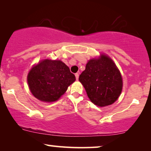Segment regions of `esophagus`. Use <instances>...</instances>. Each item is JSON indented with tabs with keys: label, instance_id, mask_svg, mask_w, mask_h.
<instances>
[{
	"label": "esophagus",
	"instance_id": "esophagus-1",
	"mask_svg": "<svg viewBox=\"0 0 151 151\" xmlns=\"http://www.w3.org/2000/svg\"><path fill=\"white\" fill-rule=\"evenodd\" d=\"M75 76H76V80H78V78H79V73H76L75 74Z\"/></svg>",
	"mask_w": 151,
	"mask_h": 151
}]
</instances>
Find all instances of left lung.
<instances>
[{"label": "left lung", "instance_id": "1", "mask_svg": "<svg viewBox=\"0 0 151 151\" xmlns=\"http://www.w3.org/2000/svg\"><path fill=\"white\" fill-rule=\"evenodd\" d=\"M79 80L91 101L99 106L112 104L122 90L120 72L112 60L105 55L90 60L80 75Z\"/></svg>", "mask_w": 151, "mask_h": 151}]
</instances>
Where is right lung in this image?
<instances>
[{"mask_svg":"<svg viewBox=\"0 0 151 151\" xmlns=\"http://www.w3.org/2000/svg\"><path fill=\"white\" fill-rule=\"evenodd\" d=\"M76 80L69 68L60 60H44L30 70L27 76L29 87L39 100L55 102Z\"/></svg>","mask_w":151,"mask_h":151,"instance_id":"add662e5","label":"right lung"}]
</instances>
